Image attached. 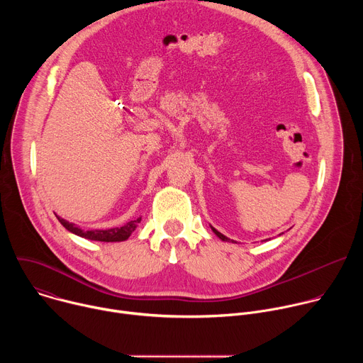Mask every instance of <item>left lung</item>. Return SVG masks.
Listing matches in <instances>:
<instances>
[{
	"label": "left lung",
	"mask_w": 363,
	"mask_h": 363,
	"mask_svg": "<svg viewBox=\"0 0 363 363\" xmlns=\"http://www.w3.org/2000/svg\"><path fill=\"white\" fill-rule=\"evenodd\" d=\"M211 228H213V231H214V234H216V235H217V237H218V238H221V240H223V241H233V240H230V238H227V237H225V235H224V234H221V233H220V231H217V230H216V228H214V227H211Z\"/></svg>",
	"instance_id": "obj_1"
}]
</instances>
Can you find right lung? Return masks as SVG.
Instances as JSON below:
<instances>
[{
  "label": "right lung",
  "instance_id": "1",
  "mask_svg": "<svg viewBox=\"0 0 363 363\" xmlns=\"http://www.w3.org/2000/svg\"><path fill=\"white\" fill-rule=\"evenodd\" d=\"M57 220L60 221V224L70 233L87 238V240H93V241H105V242H116V241H125L130 237V234L135 231V228L138 227V223H140V218L133 220L126 223L122 227H115V228H108V230H89L84 231L80 227H77L73 223L66 221L65 218H60L59 216H56Z\"/></svg>",
  "mask_w": 363,
  "mask_h": 363
}]
</instances>
